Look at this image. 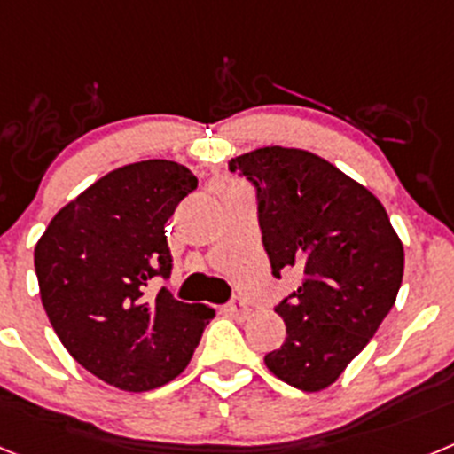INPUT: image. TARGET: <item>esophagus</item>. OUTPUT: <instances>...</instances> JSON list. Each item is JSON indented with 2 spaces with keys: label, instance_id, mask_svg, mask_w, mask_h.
Masks as SVG:
<instances>
[{
  "label": "esophagus",
  "instance_id": "obj_1",
  "mask_svg": "<svg viewBox=\"0 0 454 454\" xmlns=\"http://www.w3.org/2000/svg\"><path fill=\"white\" fill-rule=\"evenodd\" d=\"M227 311H230L234 318L243 320L247 318V314H250V304H247L243 298H234L230 304H227Z\"/></svg>",
  "mask_w": 454,
  "mask_h": 454
}]
</instances>
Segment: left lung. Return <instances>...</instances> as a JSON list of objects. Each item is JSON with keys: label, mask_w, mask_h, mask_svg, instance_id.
I'll return each instance as SVG.
<instances>
[{"label": "left lung", "mask_w": 454, "mask_h": 454, "mask_svg": "<svg viewBox=\"0 0 454 454\" xmlns=\"http://www.w3.org/2000/svg\"><path fill=\"white\" fill-rule=\"evenodd\" d=\"M256 191V214L272 275L302 282L275 311L286 340L268 371L300 391L339 380L382 325L403 284L404 250L368 188L295 147H262L230 161Z\"/></svg>", "instance_id": "8db88e82"}]
</instances>
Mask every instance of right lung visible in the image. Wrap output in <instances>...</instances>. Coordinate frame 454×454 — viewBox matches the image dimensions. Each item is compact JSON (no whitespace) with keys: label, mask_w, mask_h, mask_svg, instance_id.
<instances>
[{"label":"right lung","mask_w":454,"mask_h":454,"mask_svg":"<svg viewBox=\"0 0 454 454\" xmlns=\"http://www.w3.org/2000/svg\"><path fill=\"white\" fill-rule=\"evenodd\" d=\"M198 177L166 159L129 163L67 202L34 252L40 300L56 336L88 372L122 391H152L191 362L207 304L147 284L168 279L166 223Z\"/></svg>","instance_id":"1"}]
</instances>
